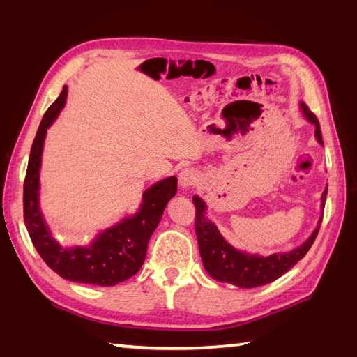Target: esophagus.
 Segmentation results:
<instances>
[{"label": "esophagus", "instance_id": "1", "mask_svg": "<svg viewBox=\"0 0 357 357\" xmlns=\"http://www.w3.org/2000/svg\"><path fill=\"white\" fill-rule=\"evenodd\" d=\"M199 181V174L195 169H184L179 173V185L183 188H192Z\"/></svg>", "mask_w": 357, "mask_h": 357}]
</instances>
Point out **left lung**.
I'll list each match as a JSON object with an SVG mask.
<instances>
[{
	"instance_id": "obj_1",
	"label": "left lung",
	"mask_w": 357,
	"mask_h": 357,
	"mask_svg": "<svg viewBox=\"0 0 357 357\" xmlns=\"http://www.w3.org/2000/svg\"><path fill=\"white\" fill-rule=\"evenodd\" d=\"M302 115L305 116L308 123H312L316 130L314 136L319 144L324 146L321 126L314 113L307 107L305 102H301ZM325 198H327V188H325L321 198V207L324 211ZM193 204L196 207V236H198L199 253L202 257L204 268L208 275L219 280V282L233 284L239 288H255L265 284H270L276 280L290 270L293 265L298 264L307 252L312 248L313 242L319 231L322 222V215L319 218L314 231L312 233L305 242H302L299 247H296L285 253H273L270 256L252 255L242 250L233 247L224 239L218 227L206 218L207 206L199 196H193Z\"/></svg>"
}]
</instances>
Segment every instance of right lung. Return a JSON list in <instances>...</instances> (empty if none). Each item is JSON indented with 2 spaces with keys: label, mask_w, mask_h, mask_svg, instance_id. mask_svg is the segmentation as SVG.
Returning a JSON list of instances; mask_svg holds the SVG:
<instances>
[{
  "label": "right lung",
  "mask_w": 357,
  "mask_h": 357,
  "mask_svg": "<svg viewBox=\"0 0 357 357\" xmlns=\"http://www.w3.org/2000/svg\"><path fill=\"white\" fill-rule=\"evenodd\" d=\"M67 87L56 98L38 128L30 150L24 181V222L36 252L59 276L79 284L112 287L139 271L147 255L150 236L161 222L164 208L178 190L176 176H169L142 193L141 206L132 216L121 219L110 229L96 234L89 245L61 247L53 239L40 208V170L47 128L63 110Z\"/></svg>",
  "instance_id": "add662e5"
}]
</instances>
